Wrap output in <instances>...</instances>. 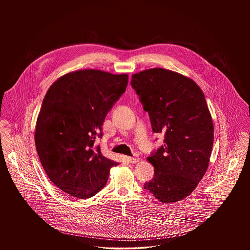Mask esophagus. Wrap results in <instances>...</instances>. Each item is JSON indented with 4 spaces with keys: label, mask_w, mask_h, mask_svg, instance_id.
Here are the masks:
<instances>
[{
    "label": "esophagus",
    "mask_w": 250,
    "mask_h": 250,
    "mask_svg": "<svg viewBox=\"0 0 250 250\" xmlns=\"http://www.w3.org/2000/svg\"><path fill=\"white\" fill-rule=\"evenodd\" d=\"M126 159H127V161H128L129 163H137V162L140 161V157H139V156H133V157L127 156Z\"/></svg>",
    "instance_id": "1"
}]
</instances>
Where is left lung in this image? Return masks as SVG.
I'll return each mask as SVG.
<instances>
[{
	"label": "left lung",
	"instance_id": "obj_1",
	"mask_svg": "<svg viewBox=\"0 0 250 250\" xmlns=\"http://www.w3.org/2000/svg\"><path fill=\"white\" fill-rule=\"evenodd\" d=\"M131 86L164 144L147 158L154 178L143 185L164 203L190 195L208 167L214 125L201 88L189 78L163 68L134 74Z\"/></svg>",
	"mask_w": 250,
	"mask_h": 250
}]
</instances>
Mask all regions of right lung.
<instances>
[{"label":"right lung","mask_w":250,"mask_h":250,"mask_svg":"<svg viewBox=\"0 0 250 250\" xmlns=\"http://www.w3.org/2000/svg\"><path fill=\"white\" fill-rule=\"evenodd\" d=\"M127 82V74L71 72L52 84L43 99L36 121V151L49 180L72 197L95 196L107 184L110 167L118 165L95 143Z\"/></svg>","instance_id":"1"}]
</instances>
